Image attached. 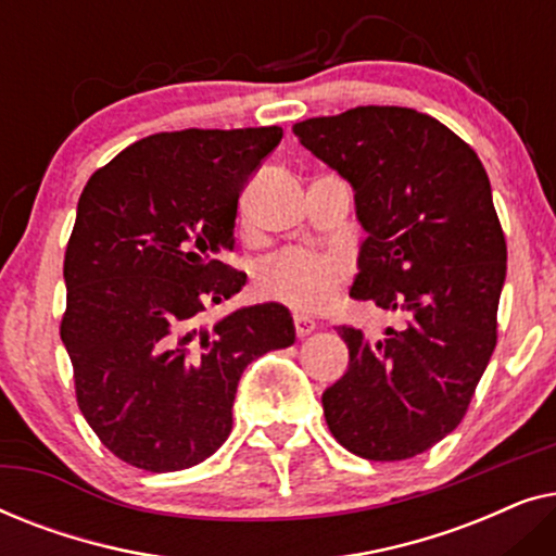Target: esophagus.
Returning a JSON list of instances; mask_svg holds the SVG:
<instances>
[{
	"mask_svg": "<svg viewBox=\"0 0 556 556\" xmlns=\"http://www.w3.org/2000/svg\"><path fill=\"white\" fill-rule=\"evenodd\" d=\"M293 326H295V337H299V339H306L308 333L316 331L314 318H308V316H303V314H295L293 316Z\"/></svg>",
	"mask_w": 556,
	"mask_h": 556,
	"instance_id": "34e87169",
	"label": "esophagus"
}]
</instances>
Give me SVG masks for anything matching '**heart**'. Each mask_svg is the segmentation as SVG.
Here are the masks:
<instances>
[{
	"label": "heart",
	"mask_w": 556,
	"mask_h": 556,
	"mask_svg": "<svg viewBox=\"0 0 556 556\" xmlns=\"http://www.w3.org/2000/svg\"><path fill=\"white\" fill-rule=\"evenodd\" d=\"M349 261L337 253L311 248H288L257 268L255 288L265 301L293 311H321L346 283Z\"/></svg>",
	"instance_id": "heart-1"
}]
</instances>
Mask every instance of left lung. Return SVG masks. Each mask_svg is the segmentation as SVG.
<instances>
[{"instance_id": "1", "label": "left lung", "mask_w": 556, "mask_h": 556, "mask_svg": "<svg viewBox=\"0 0 556 556\" xmlns=\"http://www.w3.org/2000/svg\"><path fill=\"white\" fill-rule=\"evenodd\" d=\"M293 134L354 187L367 240L352 299L402 318L379 341L337 326L349 369L324 392L326 425L359 458H415L458 428L498 341L506 238L489 174L451 128L400 105Z\"/></svg>"}]
</instances>
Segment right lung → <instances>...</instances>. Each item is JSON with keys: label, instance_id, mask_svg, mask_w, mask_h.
<instances>
[{"label": "right lung", "instance_id": "1", "mask_svg": "<svg viewBox=\"0 0 556 556\" xmlns=\"http://www.w3.org/2000/svg\"><path fill=\"white\" fill-rule=\"evenodd\" d=\"M280 139V126L154 134L83 189L60 339L83 417L128 466L169 473L207 460L230 435L248 364L295 341L278 303L202 326L245 286L219 255L235 248L242 187Z\"/></svg>", "mask_w": 556, "mask_h": 556}]
</instances>
